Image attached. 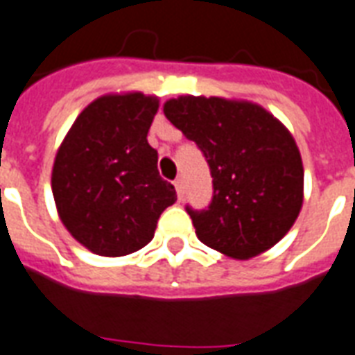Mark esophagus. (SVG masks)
<instances>
[{"label":"esophagus","mask_w":355,"mask_h":355,"mask_svg":"<svg viewBox=\"0 0 355 355\" xmlns=\"http://www.w3.org/2000/svg\"><path fill=\"white\" fill-rule=\"evenodd\" d=\"M174 185H175V191H178V196H180V200H181L183 195H185V183H183L181 178H178V180L174 181Z\"/></svg>","instance_id":"34e87169"}]
</instances>
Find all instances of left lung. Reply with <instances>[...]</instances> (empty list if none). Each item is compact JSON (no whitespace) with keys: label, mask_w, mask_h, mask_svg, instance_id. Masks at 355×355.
Listing matches in <instances>:
<instances>
[{"label":"left lung","mask_w":355,"mask_h":355,"mask_svg":"<svg viewBox=\"0 0 355 355\" xmlns=\"http://www.w3.org/2000/svg\"><path fill=\"white\" fill-rule=\"evenodd\" d=\"M164 115L195 141L211 174L208 208H185L198 240L234 259L280 242L301 211L304 181L286 126L257 103L204 96L168 100Z\"/></svg>","instance_id":"1"}]
</instances>
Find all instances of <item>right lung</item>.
I'll return each instance as SVG.
<instances>
[{
  "mask_svg": "<svg viewBox=\"0 0 355 355\" xmlns=\"http://www.w3.org/2000/svg\"><path fill=\"white\" fill-rule=\"evenodd\" d=\"M159 100L141 92L102 96L75 119L56 153L53 195L71 236L103 257L151 242L160 214L178 200L157 170L147 132Z\"/></svg>",
  "mask_w": 355,
  "mask_h": 355,
  "instance_id": "add662e5",
  "label": "right lung"
}]
</instances>
